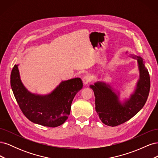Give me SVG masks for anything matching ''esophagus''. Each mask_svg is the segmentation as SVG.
<instances>
[{
	"label": "esophagus",
	"instance_id": "esophagus-1",
	"mask_svg": "<svg viewBox=\"0 0 158 158\" xmlns=\"http://www.w3.org/2000/svg\"><path fill=\"white\" fill-rule=\"evenodd\" d=\"M82 81L84 84H87L91 81V77L89 75H85L82 78Z\"/></svg>",
	"mask_w": 158,
	"mask_h": 158
}]
</instances>
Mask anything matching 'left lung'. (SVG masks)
Here are the masks:
<instances>
[{"instance_id":"8db88e82","label":"left lung","mask_w":158,"mask_h":158,"mask_svg":"<svg viewBox=\"0 0 158 158\" xmlns=\"http://www.w3.org/2000/svg\"><path fill=\"white\" fill-rule=\"evenodd\" d=\"M137 60L139 70L136 88L129 98L122 102L119 99V92L109 84L97 82L89 87L95 95V111L100 120L107 126L115 127L128 121L144 107L150 92V80L144 61L140 56L131 55Z\"/></svg>"}]
</instances>
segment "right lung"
I'll use <instances>...</instances> for the list:
<instances>
[{"label": "right lung", "instance_id": "add662e5", "mask_svg": "<svg viewBox=\"0 0 158 158\" xmlns=\"http://www.w3.org/2000/svg\"><path fill=\"white\" fill-rule=\"evenodd\" d=\"M18 64L13 67L10 85L13 94L23 114L35 124L56 127L68 118L73 100L82 88L80 78L62 81L50 94H35L30 92L22 84Z\"/></svg>", "mask_w": 158, "mask_h": 158}]
</instances>
